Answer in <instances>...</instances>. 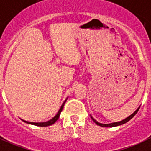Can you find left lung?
Returning <instances> with one entry per match:
<instances>
[{"instance_id":"1","label":"left lung","mask_w":151,"mask_h":151,"mask_svg":"<svg viewBox=\"0 0 151 151\" xmlns=\"http://www.w3.org/2000/svg\"><path fill=\"white\" fill-rule=\"evenodd\" d=\"M139 109H140V107H138V109L134 113V114H132L130 115V116H129L128 117H127L126 119H124V120H123V121H119V122H115V123H111V124H101V123L97 122V121H96L94 120V119L91 116V119L93 120V122L96 124L97 125H98V126H101V127H116V126H119V125H121V124H125V123H127V121H129L131 118H133L134 116V115L136 114L137 113V111H139Z\"/></svg>"}]
</instances>
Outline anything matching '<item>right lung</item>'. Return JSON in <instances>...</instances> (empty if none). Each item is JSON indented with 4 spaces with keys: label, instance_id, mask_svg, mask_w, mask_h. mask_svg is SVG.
I'll list each match as a JSON object with an SVG mask.
<instances>
[{
    "label": "right lung",
    "instance_id": "right-lung-1",
    "mask_svg": "<svg viewBox=\"0 0 151 151\" xmlns=\"http://www.w3.org/2000/svg\"><path fill=\"white\" fill-rule=\"evenodd\" d=\"M66 101H67V100H66ZM66 101H64V103H63V104H62V106L60 107V110H59V111H58V114H56V116H54V117H53V118H52L51 120H50V121H47V122H43V123L29 122V121H24V120H22V121H24V122L27 123V124H33V125H35V126H39V127H47V126H50V125L54 124V123L56 122V121L58 120V118H59V116H60V113H61L62 110H63V107H64V104H65Z\"/></svg>",
    "mask_w": 151,
    "mask_h": 151
}]
</instances>
